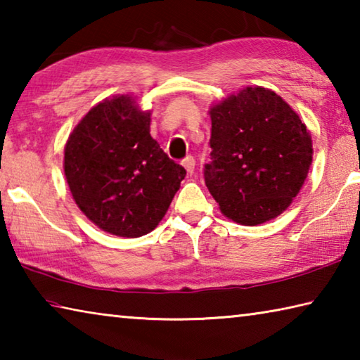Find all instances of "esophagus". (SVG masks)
Here are the masks:
<instances>
[{"label":"esophagus","mask_w":360,"mask_h":360,"mask_svg":"<svg viewBox=\"0 0 360 360\" xmlns=\"http://www.w3.org/2000/svg\"><path fill=\"white\" fill-rule=\"evenodd\" d=\"M182 167L187 169L188 174H192L193 169H195V158L192 155H187L184 160H182Z\"/></svg>","instance_id":"esophagus-1"}]
</instances>
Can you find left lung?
<instances>
[{"label":"left lung","instance_id":"obj_1","mask_svg":"<svg viewBox=\"0 0 360 360\" xmlns=\"http://www.w3.org/2000/svg\"><path fill=\"white\" fill-rule=\"evenodd\" d=\"M211 115V162L205 182L219 208L241 225L288 210L313 160V141L298 114L273 90L246 87Z\"/></svg>","mask_w":360,"mask_h":360}]
</instances>
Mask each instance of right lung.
Here are the masks:
<instances>
[{
	"mask_svg": "<svg viewBox=\"0 0 360 360\" xmlns=\"http://www.w3.org/2000/svg\"><path fill=\"white\" fill-rule=\"evenodd\" d=\"M150 112L129 95L98 103L65 146V176L81 211L101 230L138 238L162 221L186 169L150 136Z\"/></svg>",
	"mask_w": 360,
	"mask_h": 360,
	"instance_id": "1",
	"label": "right lung"
}]
</instances>
